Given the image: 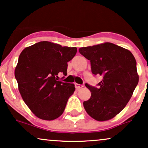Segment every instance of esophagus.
Wrapping results in <instances>:
<instances>
[{
	"mask_svg": "<svg viewBox=\"0 0 148 148\" xmlns=\"http://www.w3.org/2000/svg\"><path fill=\"white\" fill-rule=\"evenodd\" d=\"M75 87L77 90L80 89V88H82L84 87V85H81V84H75Z\"/></svg>",
	"mask_w": 148,
	"mask_h": 148,
	"instance_id": "obj_1",
	"label": "esophagus"
}]
</instances>
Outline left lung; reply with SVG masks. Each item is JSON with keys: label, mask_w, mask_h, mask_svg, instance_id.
Listing matches in <instances>:
<instances>
[{"label": "left lung", "mask_w": 148, "mask_h": 148, "mask_svg": "<svg viewBox=\"0 0 148 148\" xmlns=\"http://www.w3.org/2000/svg\"><path fill=\"white\" fill-rule=\"evenodd\" d=\"M79 51L90 61L92 73L103 77L97 88L86 84L91 97L84 102L85 110L97 121L114 118L126 106L138 85L135 58L129 50L110 42Z\"/></svg>", "instance_id": "left-lung-1"}]
</instances>
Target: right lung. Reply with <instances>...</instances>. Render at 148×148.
I'll use <instances>...</instances> for the list:
<instances>
[{
    "label": "right lung",
    "mask_w": 148,
    "mask_h": 148,
    "mask_svg": "<svg viewBox=\"0 0 148 148\" xmlns=\"http://www.w3.org/2000/svg\"><path fill=\"white\" fill-rule=\"evenodd\" d=\"M76 51V47L47 41L22 51L14 76L22 99L37 118L55 120L64 112L75 87L73 84L58 81V76L59 73L67 75V62Z\"/></svg>",
    "instance_id": "1"
}]
</instances>
